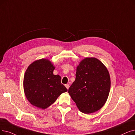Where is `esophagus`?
Segmentation results:
<instances>
[{"mask_svg": "<svg viewBox=\"0 0 135 135\" xmlns=\"http://www.w3.org/2000/svg\"><path fill=\"white\" fill-rule=\"evenodd\" d=\"M65 86L66 87V88H67V89H69V84H66V85H65Z\"/></svg>", "mask_w": 135, "mask_h": 135, "instance_id": "esophagus-1", "label": "esophagus"}]
</instances>
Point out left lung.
<instances>
[{
  "label": "left lung",
  "mask_w": 135,
  "mask_h": 135,
  "mask_svg": "<svg viewBox=\"0 0 135 135\" xmlns=\"http://www.w3.org/2000/svg\"><path fill=\"white\" fill-rule=\"evenodd\" d=\"M110 85V74L104 64L96 58L86 57L77 66L75 79L68 93L79 111L89 114L104 106Z\"/></svg>",
  "instance_id": "left-lung-1"
}]
</instances>
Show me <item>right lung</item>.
<instances>
[{
  "instance_id": "add662e5",
  "label": "right lung",
  "mask_w": 135,
  "mask_h": 135,
  "mask_svg": "<svg viewBox=\"0 0 135 135\" xmlns=\"http://www.w3.org/2000/svg\"><path fill=\"white\" fill-rule=\"evenodd\" d=\"M50 60L42 58L29 65L24 74L23 86L27 100L34 107L45 109L54 103L63 93L68 90L61 82L59 75Z\"/></svg>"
}]
</instances>
